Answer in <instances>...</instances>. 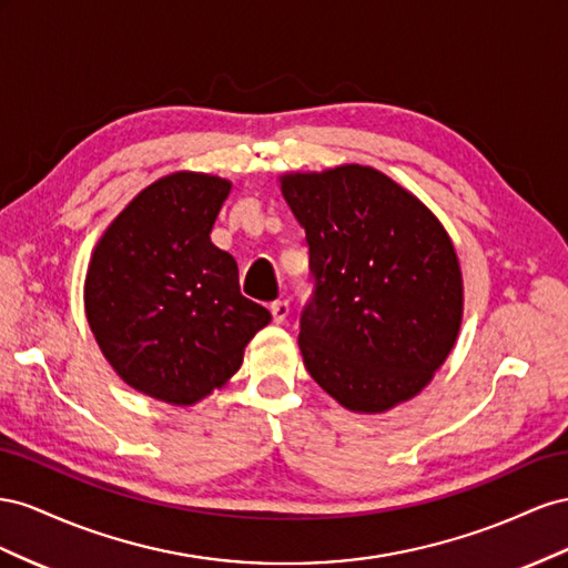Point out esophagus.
I'll return each mask as SVG.
<instances>
[{
	"label": "esophagus",
	"instance_id": "34e87169",
	"mask_svg": "<svg viewBox=\"0 0 568 568\" xmlns=\"http://www.w3.org/2000/svg\"><path fill=\"white\" fill-rule=\"evenodd\" d=\"M287 314H290V306H287L285 300H275L271 304V316H273L275 323H283L287 318Z\"/></svg>",
	"mask_w": 568,
	"mask_h": 568
}]
</instances>
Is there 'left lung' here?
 Here are the masks:
<instances>
[{
    "label": "left lung",
    "instance_id": "obj_1",
    "mask_svg": "<svg viewBox=\"0 0 568 568\" xmlns=\"http://www.w3.org/2000/svg\"><path fill=\"white\" fill-rule=\"evenodd\" d=\"M281 192L306 233L316 281L300 318L306 371L356 414L416 397L464 316L459 258L443 223L374 166L285 173Z\"/></svg>",
    "mask_w": 568,
    "mask_h": 568
}]
</instances>
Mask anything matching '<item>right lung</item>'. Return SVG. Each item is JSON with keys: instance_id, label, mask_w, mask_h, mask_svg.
<instances>
[{"instance_id": "1", "label": "right lung", "mask_w": 568, "mask_h": 568, "mask_svg": "<svg viewBox=\"0 0 568 568\" xmlns=\"http://www.w3.org/2000/svg\"><path fill=\"white\" fill-rule=\"evenodd\" d=\"M231 187L194 171L159 178L90 256L85 314L104 359L133 390L173 407L221 390L271 321L240 295L235 258L212 242Z\"/></svg>"}]
</instances>
